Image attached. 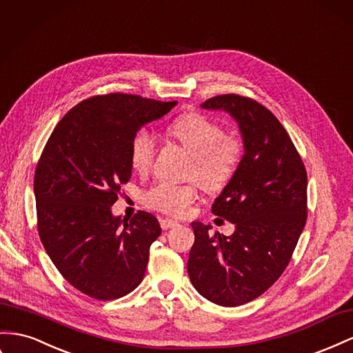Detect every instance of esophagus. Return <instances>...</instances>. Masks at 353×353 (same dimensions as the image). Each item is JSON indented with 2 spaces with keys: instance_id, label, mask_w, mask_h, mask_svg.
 Masks as SVG:
<instances>
[{
  "instance_id": "1",
  "label": "esophagus",
  "mask_w": 353,
  "mask_h": 353,
  "mask_svg": "<svg viewBox=\"0 0 353 353\" xmlns=\"http://www.w3.org/2000/svg\"><path fill=\"white\" fill-rule=\"evenodd\" d=\"M160 225L163 230H168V228H174V227L179 225V221L174 220V218H161Z\"/></svg>"
}]
</instances>
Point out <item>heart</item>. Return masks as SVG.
<instances>
[{"mask_svg": "<svg viewBox=\"0 0 353 353\" xmlns=\"http://www.w3.org/2000/svg\"><path fill=\"white\" fill-rule=\"evenodd\" d=\"M169 135L193 156L192 176L208 190L227 185L242 159V142L234 135H224L221 126L202 114L192 112L176 119ZM156 156V139L147 130L138 132L130 144V163L139 174H147ZM197 199L194 184L159 183L144 196L145 203L157 211L179 215Z\"/></svg>", "mask_w": 353, "mask_h": 353, "instance_id": "heart-1", "label": "heart"}]
</instances>
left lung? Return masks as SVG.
<instances>
[{"mask_svg":"<svg viewBox=\"0 0 353 353\" xmlns=\"http://www.w3.org/2000/svg\"><path fill=\"white\" fill-rule=\"evenodd\" d=\"M200 107L230 114L243 156L212 205L234 232L212 234L211 225L193 221L187 270L200 295L234 307L260 297L288 265L307 218V175L287 130L261 103L221 94Z\"/></svg>","mask_w":353,"mask_h":353,"instance_id":"1","label":"left lung"}]
</instances>
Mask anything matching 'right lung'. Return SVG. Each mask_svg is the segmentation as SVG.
Returning <instances> with one entry per match:
<instances>
[{"instance_id": "right-lung-1", "label": "right lung", "mask_w": 353, "mask_h": 353, "mask_svg": "<svg viewBox=\"0 0 353 353\" xmlns=\"http://www.w3.org/2000/svg\"><path fill=\"white\" fill-rule=\"evenodd\" d=\"M176 102L110 93L75 105L58 123L34 178L38 233L46 252L74 288L114 300L144 279L157 218L112 215L120 185L132 175L130 144L147 123Z\"/></svg>"}]
</instances>
